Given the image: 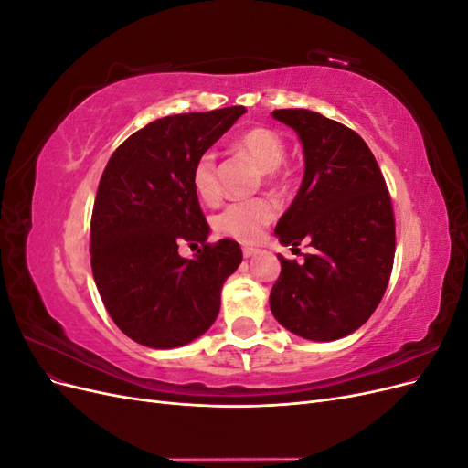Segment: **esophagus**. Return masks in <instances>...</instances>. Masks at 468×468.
Returning <instances> with one entry per match:
<instances>
[{
	"instance_id": "1",
	"label": "esophagus",
	"mask_w": 468,
	"mask_h": 468,
	"mask_svg": "<svg viewBox=\"0 0 468 468\" xmlns=\"http://www.w3.org/2000/svg\"><path fill=\"white\" fill-rule=\"evenodd\" d=\"M242 253H244V258H253V256H256V253H260V250L258 248H244L242 250Z\"/></svg>"
}]
</instances>
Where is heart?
I'll return each mask as SVG.
<instances>
[{
    "instance_id": "heart-1",
    "label": "heart",
    "mask_w": 468,
    "mask_h": 468,
    "mask_svg": "<svg viewBox=\"0 0 468 468\" xmlns=\"http://www.w3.org/2000/svg\"><path fill=\"white\" fill-rule=\"evenodd\" d=\"M236 150L242 152L256 162L269 179L275 177L273 169H277L282 160H285V144L277 133L271 129H251L244 133L236 140ZM193 187L197 195L201 197L203 201H215L220 186H218V167L217 158L212 152H205L199 155V160L193 165L191 174ZM275 217V205L269 199H251V201H239L226 207L220 215L215 218V229L224 234L230 236L238 242L251 244L260 239L261 230L265 226L273 220Z\"/></svg>"
}]
</instances>
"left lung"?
<instances>
[{"mask_svg": "<svg viewBox=\"0 0 468 468\" xmlns=\"http://www.w3.org/2000/svg\"><path fill=\"white\" fill-rule=\"evenodd\" d=\"M273 119L299 134L304 177L275 226L282 246H313L304 263L279 253L281 275L269 294L277 322L313 342L346 337L371 318L387 291L396 234L385 177L365 140L308 109Z\"/></svg>", "mask_w": 468, "mask_h": 468, "instance_id": "left-lung-1", "label": "left lung"}]
</instances>
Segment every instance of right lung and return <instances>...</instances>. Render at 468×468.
I'll list each match as a JSON object with an SVG mask.
<instances>
[{"label": "right lung", "mask_w": 468, "mask_h": 468, "mask_svg": "<svg viewBox=\"0 0 468 468\" xmlns=\"http://www.w3.org/2000/svg\"><path fill=\"white\" fill-rule=\"evenodd\" d=\"M246 107L186 112L154 121L111 155L91 215V269L109 316L122 334L154 349L203 335L220 310V291L242 250L207 244L193 165L242 117ZM204 246L191 261L183 242Z\"/></svg>", "instance_id": "1"}]
</instances>
